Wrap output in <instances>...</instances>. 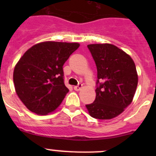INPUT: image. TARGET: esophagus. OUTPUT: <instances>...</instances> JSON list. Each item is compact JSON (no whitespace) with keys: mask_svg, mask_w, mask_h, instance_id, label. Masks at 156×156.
Wrapping results in <instances>:
<instances>
[{"mask_svg":"<svg viewBox=\"0 0 156 156\" xmlns=\"http://www.w3.org/2000/svg\"><path fill=\"white\" fill-rule=\"evenodd\" d=\"M82 84H80V83L79 85H77V86H75L74 87V90H76V91H79V90H80L81 89H82Z\"/></svg>","mask_w":156,"mask_h":156,"instance_id":"esophagus-1","label":"esophagus"}]
</instances>
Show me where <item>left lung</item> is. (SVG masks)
<instances>
[{"label": "left lung", "instance_id": "8db88e82", "mask_svg": "<svg viewBox=\"0 0 156 156\" xmlns=\"http://www.w3.org/2000/svg\"><path fill=\"white\" fill-rule=\"evenodd\" d=\"M87 47L97 66L98 85L94 101L87 105L86 108L95 119H113L133 101L138 83L134 62L126 52L111 44Z\"/></svg>", "mask_w": 156, "mask_h": 156}]
</instances>
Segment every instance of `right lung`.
<instances>
[{"label":"right lung","mask_w":156,"mask_h":156,"mask_svg":"<svg viewBox=\"0 0 156 156\" xmlns=\"http://www.w3.org/2000/svg\"><path fill=\"white\" fill-rule=\"evenodd\" d=\"M79 43L44 41L29 48L15 66L18 97L30 111L48 115L62 102L69 89L63 80L64 63Z\"/></svg>","instance_id":"1"}]
</instances>
